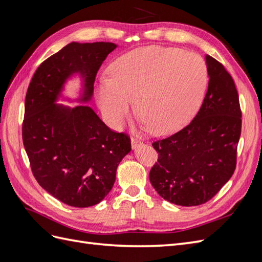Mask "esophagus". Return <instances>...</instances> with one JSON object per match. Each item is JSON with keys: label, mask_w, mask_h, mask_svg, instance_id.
I'll return each instance as SVG.
<instances>
[{"label": "esophagus", "mask_w": 262, "mask_h": 262, "mask_svg": "<svg viewBox=\"0 0 262 262\" xmlns=\"http://www.w3.org/2000/svg\"><path fill=\"white\" fill-rule=\"evenodd\" d=\"M131 145H132V148H138L140 145H142V142L139 139V137H133L131 139Z\"/></svg>", "instance_id": "esophagus-1"}]
</instances>
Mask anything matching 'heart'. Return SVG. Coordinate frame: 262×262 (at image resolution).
Segmentation results:
<instances>
[{
  "label": "heart",
  "instance_id": "heart-1",
  "mask_svg": "<svg viewBox=\"0 0 262 262\" xmlns=\"http://www.w3.org/2000/svg\"><path fill=\"white\" fill-rule=\"evenodd\" d=\"M100 81L98 104L108 121L120 125L137 98L140 115L158 134L185 125L203 99L208 68L194 52L146 47L123 54Z\"/></svg>",
  "mask_w": 262,
  "mask_h": 262
}]
</instances>
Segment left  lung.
<instances>
[{"label":"left lung","mask_w":262,"mask_h":262,"mask_svg":"<svg viewBox=\"0 0 262 262\" xmlns=\"http://www.w3.org/2000/svg\"><path fill=\"white\" fill-rule=\"evenodd\" d=\"M209 87L201 108L184 129L155 141L157 163L149 181L165 200L194 207L211 200L236 168L242 110L235 83L224 66L205 55Z\"/></svg>","instance_id":"1"}]
</instances>
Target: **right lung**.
<instances>
[{"label": "right lung", "mask_w": 262, "mask_h": 262, "mask_svg": "<svg viewBox=\"0 0 262 262\" xmlns=\"http://www.w3.org/2000/svg\"><path fill=\"white\" fill-rule=\"evenodd\" d=\"M116 48L113 42H71L39 66L27 90L23 143L31 171L47 192L71 207H92L104 199L131 142L128 134L109 129L91 107L55 101L74 73L84 81L81 101H89L100 66Z\"/></svg>", "instance_id": "1"}]
</instances>
